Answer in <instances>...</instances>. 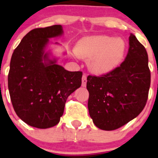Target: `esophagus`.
<instances>
[{
  "label": "esophagus",
  "mask_w": 158,
  "mask_h": 158,
  "mask_svg": "<svg viewBox=\"0 0 158 158\" xmlns=\"http://www.w3.org/2000/svg\"><path fill=\"white\" fill-rule=\"evenodd\" d=\"M86 83H87V77L85 74H84L82 76V86L83 87L86 86Z\"/></svg>",
  "instance_id": "34e87169"
}]
</instances>
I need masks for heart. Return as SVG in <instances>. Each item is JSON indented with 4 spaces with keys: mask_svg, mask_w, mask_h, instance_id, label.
Masks as SVG:
<instances>
[{
    "mask_svg": "<svg viewBox=\"0 0 158 158\" xmlns=\"http://www.w3.org/2000/svg\"><path fill=\"white\" fill-rule=\"evenodd\" d=\"M126 48V43L121 38L93 35L79 40L75 52L78 57L89 59V67L93 72L105 73L122 62Z\"/></svg>",
    "mask_w": 158,
    "mask_h": 158,
    "instance_id": "b5f03b06",
    "label": "heart"
}]
</instances>
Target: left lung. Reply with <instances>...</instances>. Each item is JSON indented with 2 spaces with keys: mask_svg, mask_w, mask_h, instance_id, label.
<instances>
[{
  "mask_svg": "<svg viewBox=\"0 0 158 158\" xmlns=\"http://www.w3.org/2000/svg\"><path fill=\"white\" fill-rule=\"evenodd\" d=\"M150 86L147 52L131 34L127 55L121 65L100 77H87L88 107L95 125L113 131L136 118L146 106Z\"/></svg>",
  "mask_w": 158,
  "mask_h": 158,
  "instance_id": "left-lung-1",
  "label": "left lung"
}]
</instances>
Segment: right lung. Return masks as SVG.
I'll return each instance as SVG.
<instances>
[{"label": "right lung", "mask_w": 158, "mask_h": 158, "mask_svg": "<svg viewBox=\"0 0 158 158\" xmlns=\"http://www.w3.org/2000/svg\"><path fill=\"white\" fill-rule=\"evenodd\" d=\"M62 34V25L33 29L12 55L8 76L11 101L16 115L29 126L46 129L57 125L68 96L81 85L82 72L66 70L46 52L49 39Z\"/></svg>", "instance_id": "1"}]
</instances>
